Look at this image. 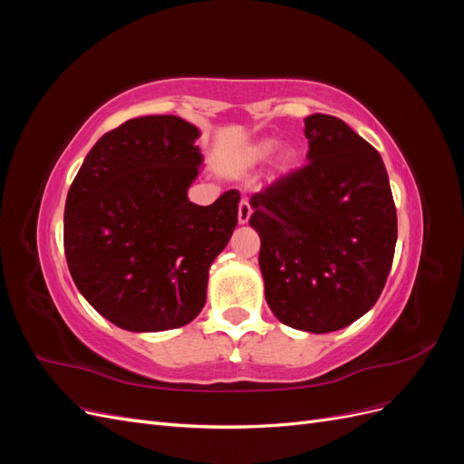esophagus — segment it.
Segmentation results:
<instances>
[{
  "label": "esophagus",
  "mask_w": 464,
  "mask_h": 464,
  "mask_svg": "<svg viewBox=\"0 0 464 464\" xmlns=\"http://www.w3.org/2000/svg\"><path fill=\"white\" fill-rule=\"evenodd\" d=\"M251 217V205L247 199H242L240 205H237V222L240 224H246Z\"/></svg>",
  "instance_id": "obj_1"
}]
</instances>
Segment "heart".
Returning <instances> with one entry per match:
<instances>
[{
	"label": "heart",
	"instance_id": "obj_1",
	"mask_svg": "<svg viewBox=\"0 0 464 464\" xmlns=\"http://www.w3.org/2000/svg\"><path fill=\"white\" fill-rule=\"evenodd\" d=\"M278 143L275 141V139H261V141H256L254 145L247 147V152L246 157L249 162H263L265 159H269L271 154L276 150ZM298 160H300V152L298 149L294 147H286L278 152L276 157V170L280 174H286L290 170H294V168L298 166Z\"/></svg>",
	"mask_w": 464,
	"mask_h": 464
}]
</instances>
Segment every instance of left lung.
<instances>
[{
	"label": "left lung",
	"mask_w": 464,
	"mask_h": 464,
	"mask_svg": "<svg viewBox=\"0 0 464 464\" xmlns=\"http://www.w3.org/2000/svg\"><path fill=\"white\" fill-rule=\"evenodd\" d=\"M300 170L251 195L265 298L285 325L331 333L382 294L397 244L385 164L366 139L327 114L305 118Z\"/></svg>",
	"instance_id": "8db88e82"
}]
</instances>
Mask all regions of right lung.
Masks as SVG:
<instances>
[{"instance_id":"1","label":"right lung","mask_w":464,"mask_h":464,"mask_svg":"<svg viewBox=\"0 0 464 464\" xmlns=\"http://www.w3.org/2000/svg\"><path fill=\"white\" fill-rule=\"evenodd\" d=\"M199 130L178 116H145L104 133L65 201L63 247L73 283L114 325L184 327L207 300L208 269L237 224L240 193L195 205Z\"/></svg>"}]
</instances>
